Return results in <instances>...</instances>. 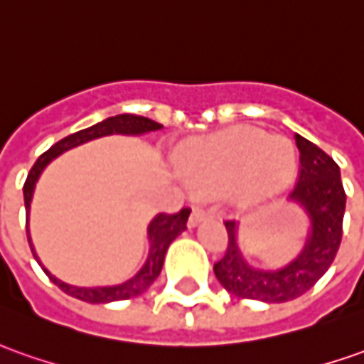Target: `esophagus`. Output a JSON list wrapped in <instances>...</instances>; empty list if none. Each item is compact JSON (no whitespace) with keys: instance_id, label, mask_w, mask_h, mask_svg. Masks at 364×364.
<instances>
[{"instance_id":"obj_1","label":"esophagus","mask_w":364,"mask_h":364,"mask_svg":"<svg viewBox=\"0 0 364 364\" xmlns=\"http://www.w3.org/2000/svg\"><path fill=\"white\" fill-rule=\"evenodd\" d=\"M208 212L204 210V208H194V210H192V214H190V220H188V225H190V228H194V225L200 224Z\"/></svg>"}]
</instances>
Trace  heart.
<instances>
[{
  "label": "heart",
  "instance_id": "1",
  "mask_svg": "<svg viewBox=\"0 0 364 364\" xmlns=\"http://www.w3.org/2000/svg\"><path fill=\"white\" fill-rule=\"evenodd\" d=\"M180 168L200 194L214 196L232 190L240 206L254 208L291 184L297 158L289 140L240 127L186 142Z\"/></svg>",
  "mask_w": 364,
  "mask_h": 364
}]
</instances>
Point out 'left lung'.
<instances>
[{"mask_svg": "<svg viewBox=\"0 0 364 364\" xmlns=\"http://www.w3.org/2000/svg\"><path fill=\"white\" fill-rule=\"evenodd\" d=\"M299 149V180L289 194L309 218V235L301 254L279 269H257L245 262L237 245V224L228 220V247L214 263L218 282L242 299L285 303L301 297L331 267L339 252L345 215V188L337 162L307 139L295 134Z\"/></svg>", "mask_w": 364, "mask_h": 364, "instance_id": "1", "label": "left lung"}]
</instances>
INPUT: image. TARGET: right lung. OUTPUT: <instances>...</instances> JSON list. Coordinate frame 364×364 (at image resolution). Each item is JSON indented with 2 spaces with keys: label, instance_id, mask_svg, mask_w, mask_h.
<instances>
[{
  "label": "right lung",
  "instance_id": "add662e5",
  "mask_svg": "<svg viewBox=\"0 0 364 364\" xmlns=\"http://www.w3.org/2000/svg\"><path fill=\"white\" fill-rule=\"evenodd\" d=\"M162 124H158L154 120L146 119V117H136V114H117V117H109L102 122H97L89 129H82L75 134H69L65 136L59 142H55L51 149L43 152L41 156L37 158V162L33 164V168L29 170L27 174V180L23 184V200H25V212L29 215V208H31V198H33V190L37 180L41 176V172L45 170V166L51 162L53 158H57L61 152L69 149H75L82 142H89L92 139H101V136H109V134H144V132H152V130H160ZM188 215H190V210L188 208H182L176 214H158L149 225V257H146V263L142 265L134 277H130L129 282L120 283V285H110V287H77V285H69V283L57 279L55 275L47 272L43 267V263L39 262V257L35 254L33 244H31V237L27 234V240H29V245H31V252H33V257L37 259V263L43 267V272L49 275L51 279L59 289L71 295V297H77L81 301L87 303H110V301H122V299H132L140 293H144L149 289L150 285L154 283L158 275H160V269L164 265V255L168 252V245L172 244L176 240L178 235L182 234L186 230Z\"/></svg>",
  "mask_w": 364,
  "mask_h": 364
}]
</instances>
